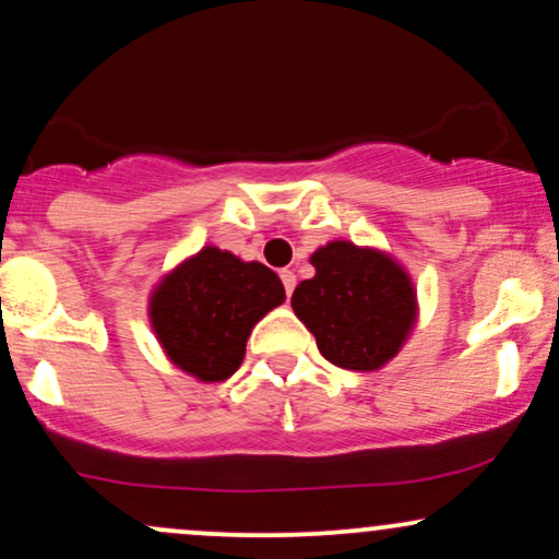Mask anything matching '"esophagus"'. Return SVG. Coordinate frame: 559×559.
I'll list each match as a JSON object with an SVG mask.
<instances>
[{"instance_id":"34e87169","label":"esophagus","mask_w":559,"mask_h":559,"mask_svg":"<svg viewBox=\"0 0 559 559\" xmlns=\"http://www.w3.org/2000/svg\"><path fill=\"white\" fill-rule=\"evenodd\" d=\"M281 281H284L286 297H292V294H294V286H297V275H294L292 271H281Z\"/></svg>"}]
</instances>
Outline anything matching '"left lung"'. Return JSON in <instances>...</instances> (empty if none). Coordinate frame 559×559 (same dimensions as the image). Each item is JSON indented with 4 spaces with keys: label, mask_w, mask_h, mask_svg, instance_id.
<instances>
[{
    "label": "left lung",
    "mask_w": 559,
    "mask_h": 559,
    "mask_svg": "<svg viewBox=\"0 0 559 559\" xmlns=\"http://www.w3.org/2000/svg\"><path fill=\"white\" fill-rule=\"evenodd\" d=\"M316 275L294 288L292 307L320 355L344 370H378L402 349L418 318L413 281L378 249L331 241L310 258Z\"/></svg>",
    "instance_id": "left-lung-1"
}]
</instances>
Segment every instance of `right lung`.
<instances>
[{
    "label": "right lung",
    "instance_id": "right-lung-1",
    "mask_svg": "<svg viewBox=\"0 0 559 559\" xmlns=\"http://www.w3.org/2000/svg\"><path fill=\"white\" fill-rule=\"evenodd\" d=\"M284 299L271 267L204 247L159 281L150 320L173 365L199 381H226L239 370L254 323Z\"/></svg>",
    "mask_w": 559,
    "mask_h": 559
}]
</instances>
